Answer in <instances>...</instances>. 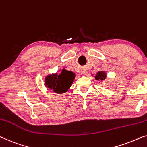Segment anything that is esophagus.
Listing matches in <instances>:
<instances>
[{"label":"esophagus","mask_w":147,"mask_h":147,"mask_svg":"<svg viewBox=\"0 0 147 147\" xmlns=\"http://www.w3.org/2000/svg\"><path fill=\"white\" fill-rule=\"evenodd\" d=\"M82 74H84V76H86L87 74H88V70H87V69H84V70H83V71H82Z\"/></svg>","instance_id":"34e87169"}]
</instances>
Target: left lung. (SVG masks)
Listing matches in <instances>:
<instances>
[{"label":"left lung","mask_w":147,"mask_h":147,"mask_svg":"<svg viewBox=\"0 0 147 147\" xmlns=\"http://www.w3.org/2000/svg\"><path fill=\"white\" fill-rule=\"evenodd\" d=\"M107 77V74L104 71H101L97 72V74L95 76V79L96 80L104 81Z\"/></svg>","instance_id":"left-lung-1"}]
</instances>
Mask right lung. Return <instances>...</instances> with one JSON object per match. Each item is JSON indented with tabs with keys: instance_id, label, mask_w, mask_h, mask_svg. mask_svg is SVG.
Here are the masks:
<instances>
[{
	"instance_id": "right-lung-1",
	"label": "right lung",
	"mask_w": 147,
	"mask_h": 147,
	"mask_svg": "<svg viewBox=\"0 0 147 147\" xmlns=\"http://www.w3.org/2000/svg\"><path fill=\"white\" fill-rule=\"evenodd\" d=\"M75 77L74 72L62 69L60 74L54 73L46 76L44 86L58 94L65 93L71 86Z\"/></svg>"
}]
</instances>
